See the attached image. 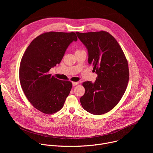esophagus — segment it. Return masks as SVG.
Returning <instances> with one entry per match:
<instances>
[{
	"label": "esophagus",
	"instance_id": "esophagus-1",
	"mask_svg": "<svg viewBox=\"0 0 153 153\" xmlns=\"http://www.w3.org/2000/svg\"><path fill=\"white\" fill-rule=\"evenodd\" d=\"M72 83H73V86H76V85H77L79 83V82H73Z\"/></svg>",
	"mask_w": 153,
	"mask_h": 153
}]
</instances>
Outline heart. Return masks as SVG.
Here are the masks:
<instances>
[{
    "mask_svg": "<svg viewBox=\"0 0 153 153\" xmlns=\"http://www.w3.org/2000/svg\"><path fill=\"white\" fill-rule=\"evenodd\" d=\"M77 51H79V50H77Z\"/></svg>",
    "mask_w": 153,
    "mask_h": 153,
    "instance_id": "1",
    "label": "heart"
}]
</instances>
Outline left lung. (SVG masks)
<instances>
[{
	"label": "left lung",
	"mask_w": 153,
	"mask_h": 153,
	"mask_svg": "<svg viewBox=\"0 0 153 153\" xmlns=\"http://www.w3.org/2000/svg\"><path fill=\"white\" fill-rule=\"evenodd\" d=\"M76 33L88 50V63L97 74L94 83H82L85 92L80 99L81 105L91 114L106 113L119 103L126 89L127 60L117 40L109 33Z\"/></svg>",
	"instance_id": "left-lung-1"
}]
</instances>
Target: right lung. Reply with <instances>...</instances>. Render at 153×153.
Segmentation results:
<instances>
[{"label": "right lung", "instance_id": "add662e5", "mask_svg": "<svg viewBox=\"0 0 153 153\" xmlns=\"http://www.w3.org/2000/svg\"><path fill=\"white\" fill-rule=\"evenodd\" d=\"M77 40L73 32L43 33L31 42L22 58L21 87L30 102L43 113L61 110L70 93L72 83L51 76L49 71L60 63L70 43Z\"/></svg>", "mask_w": 153, "mask_h": 153}]
</instances>
